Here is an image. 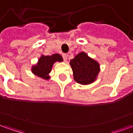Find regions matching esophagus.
<instances>
[{
	"label": "esophagus",
	"mask_w": 133,
	"mask_h": 133,
	"mask_svg": "<svg viewBox=\"0 0 133 133\" xmlns=\"http://www.w3.org/2000/svg\"><path fill=\"white\" fill-rule=\"evenodd\" d=\"M62 56H63V58L64 61H66L67 59H68V55H67L66 54H65V53H63V54L62 55Z\"/></svg>",
	"instance_id": "1"
}]
</instances>
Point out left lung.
<instances>
[{
  "label": "left lung",
  "mask_w": 133,
  "mask_h": 133,
  "mask_svg": "<svg viewBox=\"0 0 133 133\" xmlns=\"http://www.w3.org/2000/svg\"><path fill=\"white\" fill-rule=\"evenodd\" d=\"M70 65L75 81L81 85H89L95 82L100 72V64L85 52H81L70 60Z\"/></svg>",
  "instance_id": "obj_1"
}]
</instances>
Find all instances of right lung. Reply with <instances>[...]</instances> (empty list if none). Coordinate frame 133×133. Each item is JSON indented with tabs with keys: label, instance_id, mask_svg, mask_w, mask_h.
Segmentation results:
<instances>
[{
	"label": "right lung",
	"instance_id": "right-lung-1",
	"mask_svg": "<svg viewBox=\"0 0 133 133\" xmlns=\"http://www.w3.org/2000/svg\"><path fill=\"white\" fill-rule=\"evenodd\" d=\"M63 59L60 54L55 53L51 55H42L38 59L37 64L32 66L31 71L36 76L45 79L49 80V73L51 72L52 65L55 62H62Z\"/></svg>",
	"mask_w": 133,
	"mask_h": 133
}]
</instances>
